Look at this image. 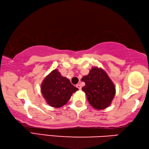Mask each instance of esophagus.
<instances>
[{
  "label": "esophagus",
  "mask_w": 149,
  "mask_h": 149,
  "mask_svg": "<svg viewBox=\"0 0 149 149\" xmlns=\"http://www.w3.org/2000/svg\"><path fill=\"white\" fill-rule=\"evenodd\" d=\"M77 86V88H79V90H81V88H82V87H81V86H80V84H77V86Z\"/></svg>",
  "instance_id": "1"
}]
</instances>
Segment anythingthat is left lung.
Here are the masks:
<instances>
[{"label":"left lung","instance_id":"obj_1","mask_svg":"<svg viewBox=\"0 0 149 149\" xmlns=\"http://www.w3.org/2000/svg\"><path fill=\"white\" fill-rule=\"evenodd\" d=\"M85 86L82 88L88 102L97 110L106 109L111 105L115 95V86L107 72L102 69L93 67L89 74L82 78Z\"/></svg>","mask_w":149,"mask_h":149}]
</instances>
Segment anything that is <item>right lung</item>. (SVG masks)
I'll return each instance as SVG.
<instances>
[{
  "label": "right lung",
  "instance_id": "obj_1",
  "mask_svg": "<svg viewBox=\"0 0 149 149\" xmlns=\"http://www.w3.org/2000/svg\"><path fill=\"white\" fill-rule=\"evenodd\" d=\"M79 90L74 87L69 79L62 77L55 69L45 77L41 84V92L47 103L55 108L65 105L73 93Z\"/></svg>",
  "mask_w": 149,
  "mask_h": 149
}]
</instances>
